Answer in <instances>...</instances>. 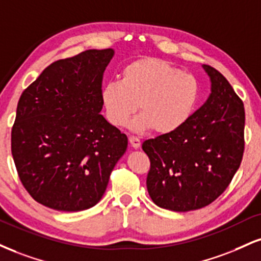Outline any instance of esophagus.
<instances>
[{
	"mask_svg": "<svg viewBox=\"0 0 261 261\" xmlns=\"http://www.w3.org/2000/svg\"><path fill=\"white\" fill-rule=\"evenodd\" d=\"M128 142H130V144H131V146L134 147L135 149L140 148V146H141V141H140L139 139H137V137H135V136L128 137Z\"/></svg>",
	"mask_w": 261,
	"mask_h": 261,
	"instance_id": "esophagus-1",
	"label": "esophagus"
}]
</instances>
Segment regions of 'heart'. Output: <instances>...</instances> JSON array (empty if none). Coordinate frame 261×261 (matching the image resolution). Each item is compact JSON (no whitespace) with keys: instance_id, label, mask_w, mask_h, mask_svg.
Segmentation results:
<instances>
[{"instance_id":"b5f03b06","label":"heart","mask_w":261,"mask_h":261,"mask_svg":"<svg viewBox=\"0 0 261 261\" xmlns=\"http://www.w3.org/2000/svg\"><path fill=\"white\" fill-rule=\"evenodd\" d=\"M199 96V85L192 75L182 73L169 62L142 58L128 63L120 81H109L100 91L107 120L121 127L128 124L134 133L154 128L156 134H171L190 119Z\"/></svg>"}]
</instances>
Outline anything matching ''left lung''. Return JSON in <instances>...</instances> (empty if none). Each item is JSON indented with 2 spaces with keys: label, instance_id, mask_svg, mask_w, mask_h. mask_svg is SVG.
I'll return each mask as SVG.
<instances>
[{
  "label": "left lung",
  "instance_id": "left-lung-1",
  "mask_svg": "<svg viewBox=\"0 0 261 261\" xmlns=\"http://www.w3.org/2000/svg\"><path fill=\"white\" fill-rule=\"evenodd\" d=\"M210 95L180 128L144 141L150 161L147 190L156 205L190 212L214 202L240 168L244 150V107L221 73L203 65Z\"/></svg>",
  "mask_w": 261,
  "mask_h": 261
}]
</instances>
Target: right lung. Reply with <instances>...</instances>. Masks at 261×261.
Returning <instances> with one entry per match:
<instances>
[{
    "label": "right lung",
    "mask_w": 261,
    "mask_h": 261,
    "mask_svg": "<svg viewBox=\"0 0 261 261\" xmlns=\"http://www.w3.org/2000/svg\"><path fill=\"white\" fill-rule=\"evenodd\" d=\"M114 49H87L48 65L21 93L12 155L36 202L80 212L99 202L127 148V137L100 114L102 77Z\"/></svg>",
    "instance_id": "add662e5"
}]
</instances>
